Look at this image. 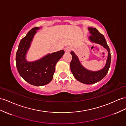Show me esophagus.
Instances as JSON below:
<instances>
[{
	"mask_svg": "<svg viewBox=\"0 0 126 126\" xmlns=\"http://www.w3.org/2000/svg\"><path fill=\"white\" fill-rule=\"evenodd\" d=\"M71 48L70 47H67L66 48H65V51L66 53H69L71 51Z\"/></svg>",
	"mask_w": 126,
	"mask_h": 126,
	"instance_id": "1",
	"label": "esophagus"
}]
</instances>
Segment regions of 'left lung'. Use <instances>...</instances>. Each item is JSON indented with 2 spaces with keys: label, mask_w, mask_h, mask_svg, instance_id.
Segmentation results:
<instances>
[{
  "label": "left lung",
  "mask_w": 126,
  "mask_h": 126,
  "mask_svg": "<svg viewBox=\"0 0 126 126\" xmlns=\"http://www.w3.org/2000/svg\"><path fill=\"white\" fill-rule=\"evenodd\" d=\"M88 30L92 35L89 39L93 43L102 45L108 51V56L104 67L97 71H92L86 69L80 63L78 57L73 51L71 52L72 59L70 63V69L74 77L79 81L85 84L91 85L103 79L109 71L110 66L111 55L109 47L106 43L104 36L94 28H88Z\"/></svg>",
  "instance_id": "8db88e82"
}]
</instances>
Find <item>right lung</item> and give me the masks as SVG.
Wrapping results in <instances>:
<instances>
[{
    "label": "right lung",
    "mask_w": 126,
    "mask_h": 126,
    "mask_svg": "<svg viewBox=\"0 0 126 126\" xmlns=\"http://www.w3.org/2000/svg\"><path fill=\"white\" fill-rule=\"evenodd\" d=\"M40 28H32L22 39L16 54V64L18 72L23 79L30 84L41 86L48 84L53 78L57 62L63 56L64 50L48 54L41 59L28 62L25 57L31 43L37 30Z\"/></svg>",
    "instance_id": "right-lung-1"
}]
</instances>
